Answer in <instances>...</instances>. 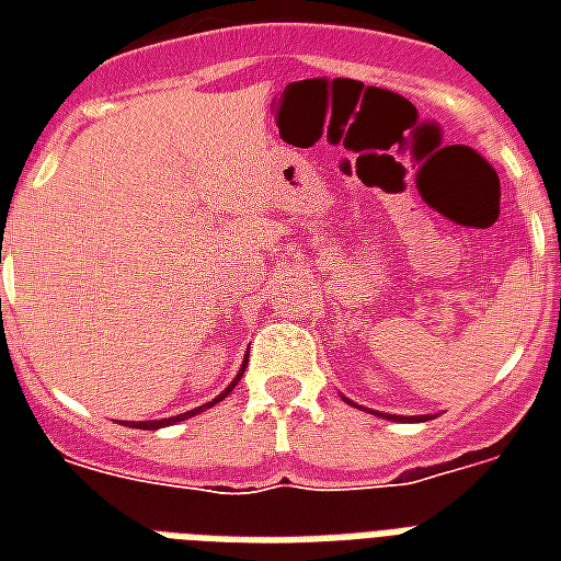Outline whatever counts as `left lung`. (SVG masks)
<instances>
[{
    "instance_id": "8db88e82",
    "label": "left lung",
    "mask_w": 561,
    "mask_h": 561,
    "mask_svg": "<svg viewBox=\"0 0 561 561\" xmlns=\"http://www.w3.org/2000/svg\"><path fill=\"white\" fill-rule=\"evenodd\" d=\"M383 419H392V422H399V419H413V422H427V416H396V413H381Z\"/></svg>"
}]
</instances>
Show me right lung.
Listing matches in <instances>:
<instances>
[{"label":"right lung","mask_w":561,"mask_h":561,"mask_svg":"<svg viewBox=\"0 0 561 561\" xmlns=\"http://www.w3.org/2000/svg\"><path fill=\"white\" fill-rule=\"evenodd\" d=\"M244 367H247V364H241V369H238V375H236V381L229 383L227 390L220 392L218 399H211L209 404H203V408H194V410H188V413H180V416H171V419H151V422H134V425H130V427H139V431H157V427H165V425H174V422H183V419L194 416V413H203V410H206V408H211V404H218L220 399H227L229 392L236 390L238 378H241V375H244Z\"/></svg>","instance_id":"obj_1"}]
</instances>
